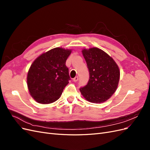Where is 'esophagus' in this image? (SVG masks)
<instances>
[{"label": "esophagus", "instance_id": "1", "mask_svg": "<svg viewBox=\"0 0 150 150\" xmlns=\"http://www.w3.org/2000/svg\"><path fill=\"white\" fill-rule=\"evenodd\" d=\"M78 81V76L75 77V78L73 79L74 82H77V81Z\"/></svg>", "mask_w": 150, "mask_h": 150}]
</instances>
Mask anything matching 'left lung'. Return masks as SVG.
<instances>
[{"mask_svg":"<svg viewBox=\"0 0 150 150\" xmlns=\"http://www.w3.org/2000/svg\"><path fill=\"white\" fill-rule=\"evenodd\" d=\"M89 71L88 84L79 89L89 102L102 103L115 93L120 78L119 67L112 57L98 47L83 49Z\"/></svg>","mask_w":150,"mask_h":150,"instance_id":"1","label":"left lung"}]
</instances>
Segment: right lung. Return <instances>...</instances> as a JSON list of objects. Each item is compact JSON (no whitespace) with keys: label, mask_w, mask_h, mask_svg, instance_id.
I'll return each instance as SVG.
<instances>
[{"label":"right lung","mask_w":150,"mask_h":150,"mask_svg":"<svg viewBox=\"0 0 150 150\" xmlns=\"http://www.w3.org/2000/svg\"><path fill=\"white\" fill-rule=\"evenodd\" d=\"M72 49L56 47L38 56L29 68L27 75L29 92L40 104L57 101L70 79L66 61Z\"/></svg>","instance_id":"obj_1"}]
</instances>
